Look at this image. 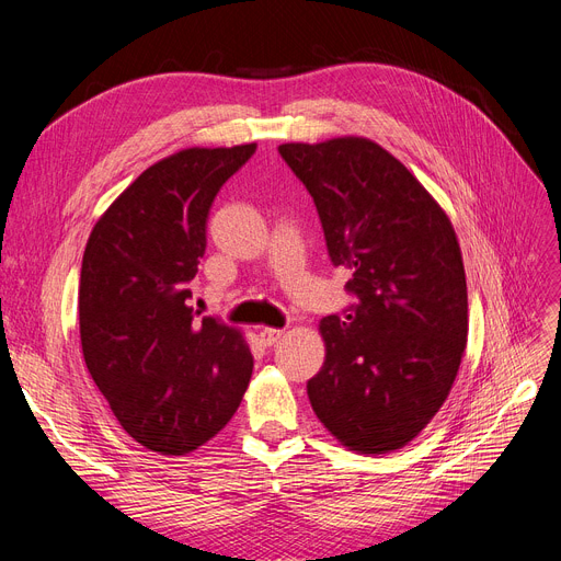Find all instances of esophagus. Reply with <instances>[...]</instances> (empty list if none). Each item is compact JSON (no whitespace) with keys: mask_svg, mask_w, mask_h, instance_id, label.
Segmentation results:
<instances>
[{"mask_svg":"<svg viewBox=\"0 0 561 561\" xmlns=\"http://www.w3.org/2000/svg\"><path fill=\"white\" fill-rule=\"evenodd\" d=\"M282 336H284V332H282V330H273V328H265V330L259 332V339H261V343H263L265 347L275 345Z\"/></svg>","mask_w":561,"mask_h":561,"instance_id":"esophagus-1","label":"esophagus"}]
</instances>
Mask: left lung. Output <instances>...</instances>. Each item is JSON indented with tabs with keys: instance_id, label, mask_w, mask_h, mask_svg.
<instances>
[{
	"instance_id": "1",
	"label": "left lung",
	"mask_w": 561,
	"mask_h": 561,
	"mask_svg": "<svg viewBox=\"0 0 561 561\" xmlns=\"http://www.w3.org/2000/svg\"><path fill=\"white\" fill-rule=\"evenodd\" d=\"M313 197L334 265L357 298L325 316V364L307 381L318 421L362 455L416 438L446 402L468 334L457 233L438 202L385 147L343 136L284 142Z\"/></svg>"
}]
</instances>
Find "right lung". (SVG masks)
<instances>
[{"label": "right lung", "mask_w": 561, "mask_h": 561, "mask_svg": "<svg viewBox=\"0 0 561 561\" xmlns=\"http://www.w3.org/2000/svg\"><path fill=\"white\" fill-rule=\"evenodd\" d=\"M256 150L188 147L147 168L95 222L79 282L83 359L113 416L147 450L188 455L236 414L252 377L239 330L195 322L188 282L220 186Z\"/></svg>", "instance_id": "1"}]
</instances>
